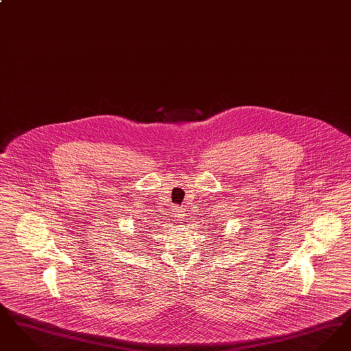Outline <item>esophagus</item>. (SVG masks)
Instances as JSON below:
<instances>
[{"label":"esophagus","mask_w":351,"mask_h":351,"mask_svg":"<svg viewBox=\"0 0 351 351\" xmlns=\"http://www.w3.org/2000/svg\"><path fill=\"white\" fill-rule=\"evenodd\" d=\"M175 214H176V215H177V216H176V217H179V216H178V213H173V216H174V215H175Z\"/></svg>","instance_id":"obj_1"}]
</instances>
